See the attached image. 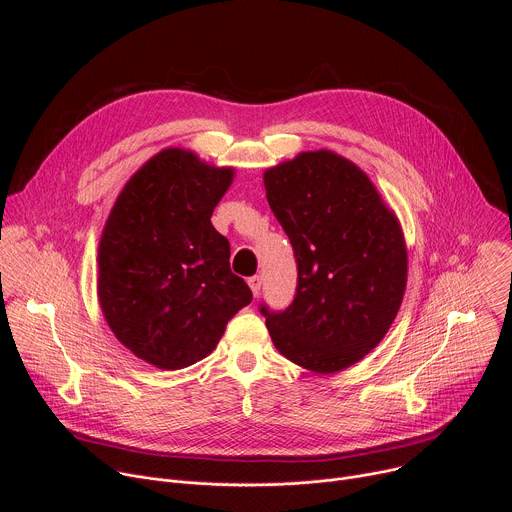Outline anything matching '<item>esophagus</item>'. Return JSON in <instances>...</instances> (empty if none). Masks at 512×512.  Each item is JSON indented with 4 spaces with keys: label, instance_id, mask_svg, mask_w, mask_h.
<instances>
[{
    "label": "esophagus",
    "instance_id": "esophagus-1",
    "mask_svg": "<svg viewBox=\"0 0 512 512\" xmlns=\"http://www.w3.org/2000/svg\"><path fill=\"white\" fill-rule=\"evenodd\" d=\"M247 283H249V287H251V291H253V296L257 298V296L261 294V277H259V275H253V277L247 279Z\"/></svg>",
    "mask_w": 512,
    "mask_h": 512
}]
</instances>
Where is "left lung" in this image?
I'll use <instances>...</instances> for the list:
<instances>
[{
	"label": "left lung",
	"instance_id": "1",
	"mask_svg": "<svg viewBox=\"0 0 512 512\" xmlns=\"http://www.w3.org/2000/svg\"><path fill=\"white\" fill-rule=\"evenodd\" d=\"M263 184L298 263L294 302L283 312L261 304L267 330L291 362L338 373L383 340L401 308V225L369 176L330 150L265 170Z\"/></svg>",
	"mask_w": 512,
	"mask_h": 512
}]
</instances>
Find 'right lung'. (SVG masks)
Instances as JSON below:
<instances>
[{"instance_id":"obj_1","label":"right lung","mask_w":512,"mask_h":512,"mask_svg":"<svg viewBox=\"0 0 512 512\" xmlns=\"http://www.w3.org/2000/svg\"><path fill=\"white\" fill-rule=\"evenodd\" d=\"M196 154L168 148L117 196L99 241V304L137 358L178 371L208 356L253 294L231 271L210 216L233 182Z\"/></svg>"}]
</instances>
